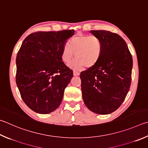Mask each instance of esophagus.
I'll return each instance as SVG.
<instances>
[{
    "instance_id": "34e87169",
    "label": "esophagus",
    "mask_w": 148,
    "mask_h": 148,
    "mask_svg": "<svg viewBox=\"0 0 148 148\" xmlns=\"http://www.w3.org/2000/svg\"><path fill=\"white\" fill-rule=\"evenodd\" d=\"M73 74H74V76H79V72H78V71H74V72H73Z\"/></svg>"
}]
</instances>
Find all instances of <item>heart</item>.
<instances>
[{
    "label": "heart",
    "instance_id": "obj_1",
    "mask_svg": "<svg viewBox=\"0 0 148 148\" xmlns=\"http://www.w3.org/2000/svg\"><path fill=\"white\" fill-rule=\"evenodd\" d=\"M103 53L101 40L95 36H77L72 37L69 45H64L61 51V60L66 63L76 58L69 66L73 69L91 68L97 64Z\"/></svg>",
    "mask_w": 148,
    "mask_h": 148
}]
</instances>
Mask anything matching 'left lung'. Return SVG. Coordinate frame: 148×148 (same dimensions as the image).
<instances>
[{"mask_svg": "<svg viewBox=\"0 0 148 148\" xmlns=\"http://www.w3.org/2000/svg\"><path fill=\"white\" fill-rule=\"evenodd\" d=\"M103 45V53L95 66L80 74L83 101L90 111L107 114L119 108L131 82L132 56L122 37L106 30H90Z\"/></svg>", "mask_w": 148, "mask_h": 148, "instance_id": "1", "label": "left lung"}]
</instances>
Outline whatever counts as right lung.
<instances>
[{
    "label": "right lung",
    "instance_id": "obj_1",
    "mask_svg": "<svg viewBox=\"0 0 148 148\" xmlns=\"http://www.w3.org/2000/svg\"><path fill=\"white\" fill-rule=\"evenodd\" d=\"M74 29L37 32L24 40L16 58V83L29 109L48 114L60 106L73 72L61 60V51Z\"/></svg>",
    "mask_w": 148,
    "mask_h": 148
}]
</instances>
